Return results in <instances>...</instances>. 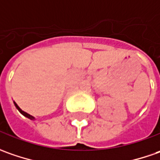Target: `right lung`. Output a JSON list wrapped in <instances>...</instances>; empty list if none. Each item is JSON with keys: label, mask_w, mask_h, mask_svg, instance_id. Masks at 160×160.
Listing matches in <instances>:
<instances>
[{"label": "right lung", "mask_w": 160, "mask_h": 160, "mask_svg": "<svg viewBox=\"0 0 160 160\" xmlns=\"http://www.w3.org/2000/svg\"><path fill=\"white\" fill-rule=\"evenodd\" d=\"M14 104H15V106L17 107V109H18V110L19 111L20 113H22V114H23V115H24L25 117H26V118H30V119H34V117H32V115H30V114H28L27 112H24V111H22V110H21V109L19 108V106H18V104H17V103H16L15 102H14Z\"/></svg>", "instance_id": "1"}]
</instances>
